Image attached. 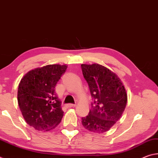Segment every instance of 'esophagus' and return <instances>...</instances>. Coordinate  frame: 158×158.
Masks as SVG:
<instances>
[{
	"label": "esophagus",
	"mask_w": 158,
	"mask_h": 158,
	"mask_svg": "<svg viewBox=\"0 0 158 158\" xmlns=\"http://www.w3.org/2000/svg\"><path fill=\"white\" fill-rule=\"evenodd\" d=\"M75 106H76L75 104H68V105H66V107L71 108V107H74Z\"/></svg>",
	"instance_id": "1"
}]
</instances>
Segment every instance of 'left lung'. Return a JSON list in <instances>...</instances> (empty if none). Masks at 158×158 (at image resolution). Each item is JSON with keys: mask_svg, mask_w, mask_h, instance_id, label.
<instances>
[{"mask_svg": "<svg viewBox=\"0 0 158 158\" xmlns=\"http://www.w3.org/2000/svg\"><path fill=\"white\" fill-rule=\"evenodd\" d=\"M81 67L93 100L89 114L81 118L82 125L90 132H105L123 113L126 90L119 77L106 67L97 63L81 64Z\"/></svg>", "mask_w": 158, "mask_h": 158, "instance_id": "obj_1", "label": "left lung"}]
</instances>
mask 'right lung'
<instances>
[{
  "mask_svg": "<svg viewBox=\"0 0 158 158\" xmlns=\"http://www.w3.org/2000/svg\"><path fill=\"white\" fill-rule=\"evenodd\" d=\"M66 65H48L26 73L19 84L17 100L26 122L39 131H49L63 116L55 86Z\"/></svg>",
  "mask_w": 158,
  "mask_h": 158,
  "instance_id": "obj_1",
  "label": "right lung"
}]
</instances>
